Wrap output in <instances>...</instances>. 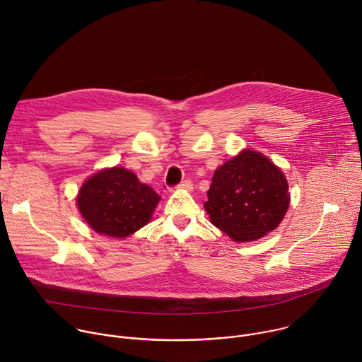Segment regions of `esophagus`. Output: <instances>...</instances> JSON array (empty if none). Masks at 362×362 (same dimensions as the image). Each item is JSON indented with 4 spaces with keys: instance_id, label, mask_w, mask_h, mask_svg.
Listing matches in <instances>:
<instances>
[{
    "instance_id": "1",
    "label": "esophagus",
    "mask_w": 362,
    "mask_h": 362,
    "mask_svg": "<svg viewBox=\"0 0 362 362\" xmlns=\"http://www.w3.org/2000/svg\"><path fill=\"white\" fill-rule=\"evenodd\" d=\"M177 187L179 189H186V190H192L193 189V182L192 180H183V182H180L179 185H177Z\"/></svg>"
}]
</instances>
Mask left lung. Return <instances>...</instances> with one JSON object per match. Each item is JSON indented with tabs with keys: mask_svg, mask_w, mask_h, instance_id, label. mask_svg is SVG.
Returning <instances> with one entry per match:
<instances>
[{
	"mask_svg": "<svg viewBox=\"0 0 362 362\" xmlns=\"http://www.w3.org/2000/svg\"><path fill=\"white\" fill-rule=\"evenodd\" d=\"M285 175L267 156L244 151L220 166L204 207L234 241H254L275 230L289 207Z\"/></svg>",
	"mask_w": 362,
	"mask_h": 362,
	"instance_id": "obj_1",
	"label": "left lung"
}]
</instances>
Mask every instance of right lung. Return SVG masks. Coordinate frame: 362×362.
Instances as JSON below:
<instances>
[{"instance_id":"right-lung-1","label":"right lung","mask_w":362,"mask_h":362,"mask_svg":"<svg viewBox=\"0 0 362 362\" xmlns=\"http://www.w3.org/2000/svg\"><path fill=\"white\" fill-rule=\"evenodd\" d=\"M159 199L132 172L111 168L95 173L81 186L77 206L94 231L124 238L151 220Z\"/></svg>"}]
</instances>
